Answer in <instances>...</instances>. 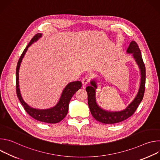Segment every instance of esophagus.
<instances>
[{
  "mask_svg": "<svg viewBox=\"0 0 160 160\" xmlns=\"http://www.w3.org/2000/svg\"><path fill=\"white\" fill-rule=\"evenodd\" d=\"M89 83V78L88 77H85L82 79V84L83 86H85L86 85H87Z\"/></svg>",
  "mask_w": 160,
  "mask_h": 160,
  "instance_id": "34e87169",
  "label": "esophagus"
}]
</instances>
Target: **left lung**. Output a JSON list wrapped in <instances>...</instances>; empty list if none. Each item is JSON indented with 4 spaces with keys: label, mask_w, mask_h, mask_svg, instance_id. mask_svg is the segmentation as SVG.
I'll return each instance as SVG.
<instances>
[{
    "label": "left lung",
    "mask_w": 160,
    "mask_h": 160,
    "mask_svg": "<svg viewBox=\"0 0 160 160\" xmlns=\"http://www.w3.org/2000/svg\"><path fill=\"white\" fill-rule=\"evenodd\" d=\"M127 54H131L138 65L141 73V81L138 92L132 102L125 109L118 111L105 110L100 107L96 101V92L98 88V82L96 79L90 81V85L86 87L88 94V104L92 117L98 122L105 124H114L121 122L131 117L143 99L145 90L146 68L143 62L142 55L138 43L132 41L127 50Z\"/></svg>",
    "instance_id": "1"
}]
</instances>
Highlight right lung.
<instances>
[{"instance_id":"1","label":"right lung","mask_w":160,"mask_h":160,"mask_svg":"<svg viewBox=\"0 0 160 160\" xmlns=\"http://www.w3.org/2000/svg\"><path fill=\"white\" fill-rule=\"evenodd\" d=\"M42 37V33L36 34L33 38L31 40L27 47L25 48L24 51L22 52L21 56L19 58V59L18 62L16 72V93L17 96L21 103L23 106L24 109L27 112L29 115H30L34 119L48 123H56L61 122L63 120L66 116L68 107H69V103L72 98L74 94L77 91L81 88L82 82L80 81H74L68 83L67 85L63 89L62 94L60 96L59 101L57 104L50 108L48 109H36L30 106L27 102L22 99L21 94L20 92L19 84V71L21 66V63L23 59L28 48L33 44V43L37 42L40 38Z\"/></svg>"}]
</instances>
